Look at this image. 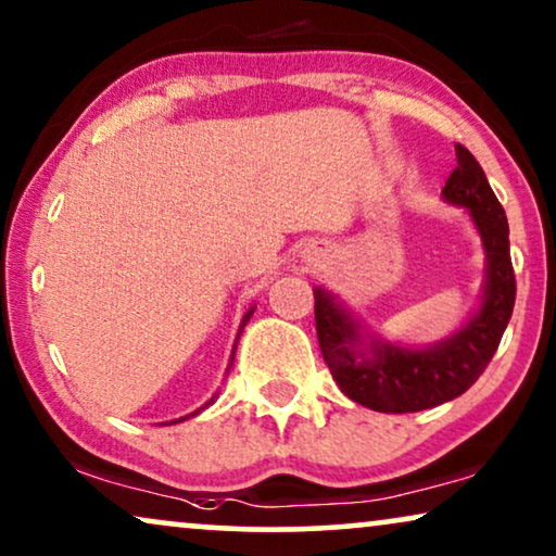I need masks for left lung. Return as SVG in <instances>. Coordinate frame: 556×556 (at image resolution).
Listing matches in <instances>:
<instances>
[{
  "label": "left lung",
  "mask_w": 556,
  "mask_h": 556,
  "mask_svg": "<svg viewBox=\"0 0 556 556\" xmlns=\"http://www.w3.org/2000/svg\"><path fill=\"white\" fill-rule=\"evenodd\" d=\"M457 167L442 198L460 205L485 251L480 305L453 336L432 345H402L376 336L338 294L315 287V325L325 364L340 391L374 412L406 414L453 402L491 364L516 302L506 211L478 160L455 144Z\"/></svg>",
  "instance_id": "8db88e82"
}]
</instances>
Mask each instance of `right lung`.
<instances>
[{"instance_id": "obj_1", "label": "right lung", "mask_w": 556, "mask_h": 556, "mask_svg": "<svg viewBox=\"0 0 556 556\" xmlns=\"http://www.w3.org/2000/svg\"><path fill=\"white\" fill-rule=\"evenodd\" d=\"M254 309H256V307H251V309H249V313L241 317V325H239V336H236V343H239L241 332H243V328H247V323L251 320V315H254ZM233 353H236V345H233ZM233 353H231V364H233ZM228 368H231V366H228ZM213 402H216V396H213V399H211V402H205V406H211ZM205 406H201V409H195V412H192V414H185V417H180V419H173V421H169V425H177V421H185V419L195 417V414H201V412L205 409ZM165 425H167V421H165Z\"/></svg>"}]
</instances>
